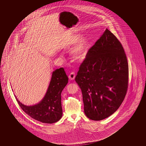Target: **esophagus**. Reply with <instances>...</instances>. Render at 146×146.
I'll use <instances>...</instances> for the list:
<instances>
[{
    "label": "esophagus",
    "mask_w": 146,
    "mask_h": 146,
    "mask_svg": "<svg viewBox=\"0 0 146 146\" xmlns=\"http://www.w3.org/2000/svg\"><path fill=\"white\" fill-rule=\"evenodd\" d=\"M75 78V74L74 72H71L70 74V75H68V78L71 80L74 79Z\"/></svg>",
    "instance_id": "obj_1"
}]
</instances>
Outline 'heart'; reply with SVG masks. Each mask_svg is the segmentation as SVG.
<instances>
[{"mask_svg": "<svg viewBox=\"0 0 146 146\" xmlns=\"http://www.w3.org/2000/svg\"><path fill=\"white\" fill-rule=\"evenodd\" d=\"M79 38V36L77 35H73L69 38L67 42L68 46L75 44L74 46L72 49L71 55L75 61H82L84 60L88 50L89 41L87 37H81Z\"/></svg>", "mask_w": 146, "mask_h": 146, "instance_id": "obj_1", "label": "heart"}]
</instances>
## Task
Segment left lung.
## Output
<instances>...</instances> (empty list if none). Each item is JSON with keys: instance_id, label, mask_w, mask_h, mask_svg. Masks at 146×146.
Masks as SVG:
<instances>
[{"instance_id": "1", "label": "left lung", "mask_w": 146, "mask_h": 146, "mask_svg": "<svg viewBox=\"0 0 146 146\" xmlns=\"http://www.w3.org/2000/svg\"><path fill=\"white\" fill-rule=\"evenodd\" d=\"M75 80L90 119H104L123 102L128 87V62L122 45L108 29L89 50Z\"/></svg>"}]
</instances>
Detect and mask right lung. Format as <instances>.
<instances>
[{
	"mask_svg": "<svg viewBox=\"0 0 146 146\" xmlns=\"http://www.w3.org/2000/svg\"><path fill=\"white\" fill-rule=\"evenodd\" d=\"M68 80L62 67L53 71L45 96L39 103L33 106L22 104L14 96L21 108L32 118L43 123H54L62 118L61 93L67 84Z\"/></svg>",
	"mask_w": 146,
	"mask_h": 146,
	"instance_id": "add662e5",
	"label": "right lung"
}]
</instances>
